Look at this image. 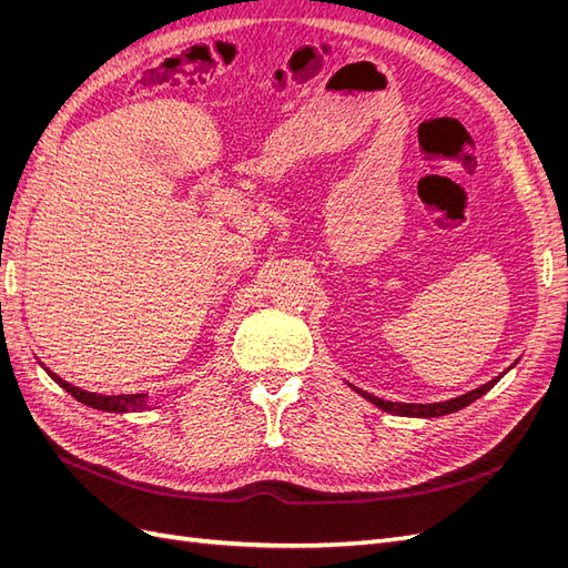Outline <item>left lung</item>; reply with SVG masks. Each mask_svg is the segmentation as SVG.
Wrapping results in <instances>:
<instances>
[{
	"label": "left lung",
	"instance_id": "1",
	"mask_svg": "<svg viewBox=\"0 0 568 568\" xmlns=\"http://www.w3.org/2000/svg\"><path fill=\"white\" fill-rule=\"evenodd\" d=\"M503 376V374H500ZM500 376H495V379H490L488 384H484V386H478V388H474V390H469V393H464V395H459V398H453V400H445V403H432V405H415V403H390V400H382V398H376V395H369V393H365V390H359V388H355L359 395H363V398H367L372 405H376L379 409H384V412H390V415H400V417H443V415H450V412H457V409H462V407H467V405H471L474 400H478L480 395L484 393H488L497 382H500Z\"/></svg>",
	"mask_w": 568,
	"mask_h": 568
}]
</instances>
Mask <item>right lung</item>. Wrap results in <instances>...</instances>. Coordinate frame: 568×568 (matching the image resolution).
I'll list each match as a JSON object with an SVG mask.
<instances>
[{"instance_id":"right-lung-1","label":"right lung","mask_w":568,"mask_h":568,"mask_svg":"<svg viewBox=\"0 0 568 568\" xmlns=\"http://www.w3.org/2000/svg\"><path fill=\"white\" fill-rule=\"evenodd\" d=\"M51 379H54L61 388H65L68 393H71L75 400L84 403L88 407H94V409H104V412H140V409L146 407V395L144 393L99 395V393H90V390H82V388H78L73 384H68L57 374H51Z\"/></svg>"}]
</instances>
